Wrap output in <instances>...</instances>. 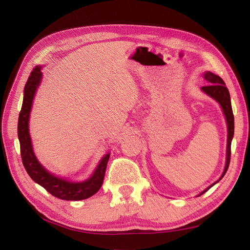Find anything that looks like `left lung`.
I'll return each mask as SVG.
<instances>
[{"mask_svg":"<svg viewBox=\"0 0 250 250\" xmlns=\"http://www.w3.org/2000/svg\"><path fill=\"white\" fill-rule=\"evenodd\" d=\"M204 78L206 79L207 82L209 83V84L207 86L202 87V90L205 93H207L209 97L214 98L217 102H218L221 106L222 110H224V114L226 116L227 119V124H228V145H227V162H226V167L225 171L222 173L221 177L219 178V180L225 176V174L228 171V167H229L230 164V159H231V142L233 139V134H234V116H233V110H232V106H231V98H230V93L229 90L226 87L225 82L222 79L215 75V74L207 72L204 74ZM217 180L216 183H214L213 185H210L208 188H206L203 192H201L199 195H202L203 193H205L207 190L209 188L213 187L215 184H217L219 182Z\"/></svg>","mask_w":250,"mask_h":250,"instance_id":"1","label":"left lung"}]
</instances>
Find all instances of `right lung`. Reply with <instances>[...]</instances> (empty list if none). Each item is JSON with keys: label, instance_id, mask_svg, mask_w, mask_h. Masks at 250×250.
Instances as JSON below:
<instances>
[{"label": "right lung", "instance_id": "right-lung-1", "mask_svg": "<svg viewBox=\"0 0 250 250\" xmlns=\"http://www.w3.org/2000/svg\"><path fill=\"white\" fill-rule=\"evenodd\" d=\"M42 79V72L40 66H35L31 72L24 86V95L22 107H21L18 119V139L20 143V155L22 159L23 167L28 172L29 176L35 183L41 185L50 194L58 199L66 201H79L88 199L95 194L102 187L106 167L109 159V153L105 155L95 172L89 179L82 183H71L65 179L56 177L47 172L37 161L32 149L31 137L29 134V117L33 102L34 94Z\"/></svg>", "mask_w": 250, "mask_h": 250}]
</instances>
